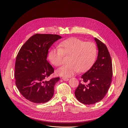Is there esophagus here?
<instances>
[{"label": "esophagus", "instance_id": "34e87169", "mask_svg": "<svg viewBox=\"0 0 128 128\" xmlns=\"http://www.w3.org/2000/svg\"><path fill=\"white\" fill-rule=\"evenodd\" d=\"M62 79L63 80H64V81H68V80H69V78H64V77H63V78H62Z\"/></svg>", "mask_w": 128, "mask_h": 128}]
</instances>
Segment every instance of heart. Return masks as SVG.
Wrapping results in <instances>:
<instances>
[{"instance_id": "b5f03b06", "label": "heart", "mask_w": 128, "mask_h": 128, "mask_svg": "<svg viewBox=\"0 0 128 128\" xmlns=\"http://www.w3.org/2000/svg\"><path fill=\"white\" fill-rule=\"evenodd\" d=\"M97 48L93 42L72 38L59 43L58 48L50 50L48 58L54 66H60L63 63L64 56L67 57V63L56 71V74L62 76L70 77L79 71L88 70L95 62Z\"/></svg>"}]
</instances>
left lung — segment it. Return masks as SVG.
I'll return each instance as SVG.
<instances>
[{"mask_svg":"<svg viewBox=\"0 0 128 128\" xmlns=\"http://www.w3.org/2000/svg\"><path fill=\"white\" fill-rule=\"evenodd\" d=\"M95 40L98 49L97 60L82 76V81H80L75 91L78 100L86 105L95 104L104 98L110 86L112 77V62L108 50L100 40L96 38Z\"/></svg>","mask_w":128,"mask_h":128,"instance_id":"left-lung-1","label":"left lung"}]
</instances>
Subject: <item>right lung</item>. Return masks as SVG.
Returning a JSON list of instances; mask_svg holds the SVG:
<instances>
[{
	"label": "right lung",
	"instance_id": "1",
	"mask_svg": "<svg viewBox=\"0 0 128 128\" xmlns=\"http://www.w3.org/2000/svg\"><path fill=\"white\" fill-rule=\"evenodd\" d=\"M62 37L56 34H36L23 45L15 63L16 84L27 100L44 103L53 96L54 86L60 78L46 80L54 72L46 60L48 49Z\"/></svg>",
	"mask_w": 128,
	"mask_h": 128
}]
</instances>
